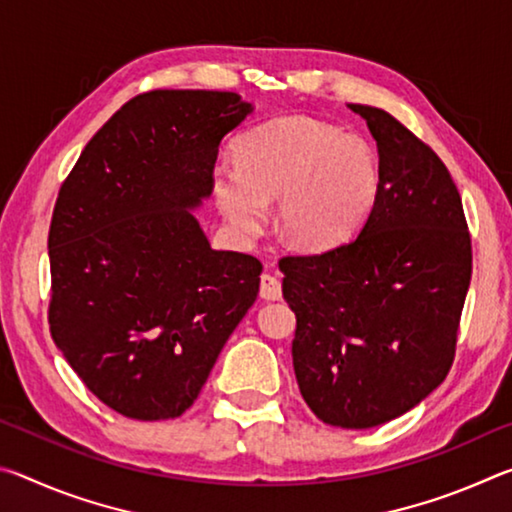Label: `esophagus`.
Instances as JSON below:
<instances>
[{
    "instance_id": "obj_1",
    "label": "esophagus",
    "mask_w": 512,
    "mask_h": 512,
    "mask_svg": "<svg viewBox=\"0 0 512 512\" xmlns=\"http://www.w3.org/2000/svg\"><path fill=\"white\" fill-rule=\"evenodd\" d=\"M259 296L264 300H280L282 298V284L275 275L264 273L262 280H259Z\"/></svg>"
}]
</instances>
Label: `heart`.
Instances as JSON below:
<instances>
[{"mask_svg":"<svg viewBox=\"0 0 512 512\" xmlns=\"http://www.w3.org/2000/svg\"><path fill=\"white\" fill-rule=\"evenodd\" d=\"M381 183L379 155L366 137L311 117H280L241 137L237 162L212 169V194L239 239L259 235L268 203L293 244L339 246L366 219Z\"/></svg>","mask_w":512,"mask_h":512,"instance_id":"heart-1","label":"heart"}]
</instances>
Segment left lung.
Listing matches in <instances>:
<instances>
[{
	"label": "left lung",
	"mask_w": 512,
	"mask_h": 512,
	"mask_svg": "<svg viewBox=\"0 0 512 512\" xmlns=\"http://www.w3.org/2000/svg\"><path fill=\"white\" fill-rule=\"evenodd\" d=\"M348 108L377 142V201L348 244L284 257L280 271L302 397L325 424L370 429L418 406L452 368L472 244L443 160L386 110Z\"/></svg>",
	"instance_id": "8db88e82"
}]
</instances>
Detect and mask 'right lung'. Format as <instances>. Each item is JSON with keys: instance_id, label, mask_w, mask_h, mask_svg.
Returning a JSON list of instances; mask_svg holds the SVG:
<instances>
[{"instance_id": "add662e5", "label": "right lung", "mask_w": 512, "mask_h": 512, "mask_svg": "<svg viewBox=\"0 0 512 512\" xmlns=\"http://www.w3.org/2000/svg\"><path fill=\"white\" fill-rule=\"evenodd\" d=\"M250 112L235 92L140 94L60 187L49 329L83 384L126 418L183 415L257 298L259 259L214 250L194 216L221 140Z\"/></svg>"}]
</instances>
